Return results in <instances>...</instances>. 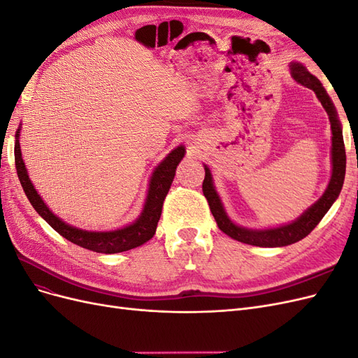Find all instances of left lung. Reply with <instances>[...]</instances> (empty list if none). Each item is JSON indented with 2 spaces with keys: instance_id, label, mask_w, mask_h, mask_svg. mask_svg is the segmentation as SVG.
Masks as SVG:
<instances>
[{
  "instance_id": "obj_1",
  "label": "left lung",
  "mask_w": 358,
  "mask_h": 358,
  "mask_svg": "<svg viewBox=\"0 0 358 358\" xmlns=\"http://www.w3.org/2000/svg\"><path fill=\"white\" fill-rule=\"evenodd\" d=\"M291 76L297 83L306 86L317 94V99L321 101L322 107L326 109L330 125H331V179L329 182V187L326 192L322 194L321 199L312 204L310 208L303 213L300 218L294 222L275 227V229H266V230H251L245 229V227L236 225L229 216H227L221 199L213 187V180L210 170L208 166H204V180H203V194L206 200L209 203L210 212L213 218L218 224L220 230L224 231L231 239L239 241L242 243L262 246V248H276V246H287L291 243H296L306 237L318 222L322 220V216L329 212L331 204L339 197L343 179H345V169H346V155H345V145H343V136H342V127L338 119V112H336L334 106L330 100L329 94L324 90L321 82L310 74L301 64L291 62L289 64Z\"/></svg>"
}]
</instances>
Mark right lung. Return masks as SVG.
I'll return each instance as SVG.
<instances>
[{"label": "right lung", "mask_w": 358, "mask_h": 358, "mask_svg": "<svg viewBox=\"0 0 358 358\" xmlns=\"http://www.w3.org/2000/svg\"><path fill=\"white\" fill-rule=\"evenodd\" d=\"M19 131L20 128L16 131L15 142V162L17 178L29 203L32 204V208L37 210V213L52 227L53 230L59 233L62 237H66L71 243L100 254L124 252L128 251V249H133L146 243L149 239H152L161 216L162 203H164V199L171 187V182L175 179L176 167L183 158V155H185V148L178 146L176 149H173L154 170L152 178H150L149 182V191L143 210L133 224L124 227V229H117L112 231H86L76 229V227L69 225L62 220H59L57 215L52 213L46 203L41 200L34 185H32L29 180L28 171L22 159V154H20Z\"/></svg>", "instance_id": "1"}]
</instances>
